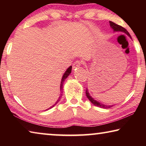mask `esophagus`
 <instances>
[{
	"mask_svg": "<svg viewBox=\"0 0 146 146\" xmlns=\"http://www.w3.org/2000/svg\"><path fill=\"white\" fill-rule=\"evenodd\" d=\"M80 64H81L80 61L76 60V62H74V64H73V70H75L76 68L79 67V66H80Z\"/></svg>",
	"mask_w": 146,
	"mask_h": 146,
	"instance_id": "1",
	"label": "esophagus"
}]
</instances>
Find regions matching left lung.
Returning a JSON list of instances; mask_svg holds the SVG:
<instances>
[{
  "label": "left lung",
  "mask_w": 146,
  "mask_h": 146,
  "mask_svg": "<svg viewBox=\"0 0 146 146\" xmlns=\"http://www.w3.org/2000/svg\"><path fill=\"white\" fill-rule=\"evenodd\" d=\"M110 24L111 28L113 29V31H114V32H118V31L123 32V33H125L127 35L129 36V37L131 38V35H130V34L129 33V32H128L125 28H123V27L118 25V24H116L115 23H113V22H111V21H110ZM86 97H88V98L89 100H90V102L92 103L93 105H95L96 106H98V107H100L101 108H104V109H109L110 108H112L113 106H114V105H105V104H102L101 102H98V101L95 100L90 95L88 89H86Z\"/></svg>",
  "instance_id": "left-lung-1"
}]
</instances>
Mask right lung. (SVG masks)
<instances>
[{
	"instance_id": "1",
	"label": "right lung",
	"mask_w": 146,
	"mask_h": 146,
	"mask_svg": "<svg viewBox=\"0 0 146 146\" xmlns=\"http://www.w3.org/2000/svg\"><path fill=\"white\" fill-rule=\"evenodd\" d=\"M71 69H72V66H70V67H69L68 69H67V70H66V71H65V73H64V75H63V76H62V80H61V82H60V91H61V94L60 95V97H59V98H58V100H56V102H55V104H54V105H53L52 106H51L50 108H48V110H49V109H51V108H52L53 107H54V106H55L56 104H57L58 102H59V100H60V98H61V97H62V89H63V83H64V80H66V78H67V77L68 76L70 75V73H71Z\"/></svg>"
}]
</instances>
